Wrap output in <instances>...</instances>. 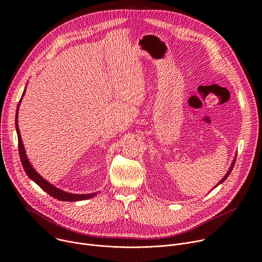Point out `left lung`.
Here are the masks:
<instances>
[{"instance_id": "left-lung-1", "label": "left lung", "mask_w": 262, "mask_h": 262, "mask_svg": "<svg viewBox=\"0 0 262 262\" xmlns=\"http://www.w3.org/2000/svg\"><path fill=\"white\" fill-rule=\"evenodd\" d=\"M235 161H236V158H234V160H233V162H232V164H231V166H230V168H229L228 172L226 173V176H225V177H224V178L222 179V181H221V182H220V183H219V184H217L216 186H219L220 184H222L223 182H225V181L227 180V178H228V177L230 176V173H231V171H232V169H233V167H234V164H235ZM216 186H215V187H216Z\"/></svg>"}]
</instances>
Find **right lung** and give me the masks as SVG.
<instances>
[{"label": "right lung", "instance_id": "add662e5", "mask_svg": "<svg viewBox=\"0 0 262 262\" xmlns=\"http://www.w3.org/2000/svg\"><path fill=\"white\" fill-rule=\"evenodd\" d=\"M26 90L24 91L21 98L25 94ZM21 98L17 104V108H16V114H15V128H16V133H17V140H18V152H19V158H20V162L24 169H25V172L27 173V176L33 181L35 182L43 191H46L50 196H53L56 200L62 201V202H77V201H83V200H88L91 199L95 195H97V192L95 193H89V194H73V193H69L66 191H62L59 188H56L55 186H53L52 184H50L48 181H46L43 178H41L36 171L35 169L32 167V165L30 164L27 156H26V151L25 148H24L23 145V141L20 138V133L18 129V123H17V116H18V107H19V103L21 101Z\"/></svg>", "mask_w": 262, "mask_h": 262}]
</instances>
